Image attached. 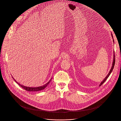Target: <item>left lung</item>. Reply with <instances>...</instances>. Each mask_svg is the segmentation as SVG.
Instances as JSON below:
<instances>
[{
    "instance_id": "8db88e82",
    "label": "left lung",
    "mask_w": 121,
    "mask_h": 121,
    "mask_svg": "<svg viewBox=\"0 0 121 121\" xmlns=\"http://www.w3.org/2000/svg\"><path fill=\"white\" fill-rule=\"evenodd\" d=\"M112 37L113 38V36H112ZM113 43H114V40L113 39ZM113 63H112V68H111V70H110V72H109V73H108V74L107 75V76L105 77V78L103 79V80L100 83V84H99V86H100L103 83H104L106 80V79L108 78L109 77V76H110V75L111 74V73H112V70H113V68H114V65H115V55H114V52H113Z\"/></svg>"
}]
</instances>
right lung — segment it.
Instances as JSON below:
<instances>
[{
	"mask_svg": "<svg viewBox=\"0 0 121 121\" xmlns=\"http://www.w3.org/2000/svg\"><path fill=\"white\" fill-rule=\"evenodd\" d=\"M13 78L14 79V80L17 84H18V85H19L23 89H24L26 91H42V90L44 89L47 87V85L50 83V81H51V79H52V78H51V79L48 82H47L46 84H45V85H43V86H40V87H38L33 88V87H25V86H23V85H21V84H19L18 82H17L16 81V80Z\"/></svg>",
	"mask_w": 121,
	"mask_h": 121,
	"instance_id": "1",
	"label": "right lung"
}]
</instances>
